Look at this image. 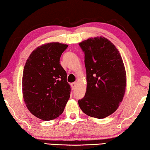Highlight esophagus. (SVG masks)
I'll list each match as a JSON object with an SVG mask.
<instances>
[{
    "label": "esophagus",
    "mask_w": 150,
    "mask_h": 150,
    "mask_svg": "<svg viewBox=\"0 0 150 150\" xmlns=\"http://www.w3.org/2000/svg\"><path fill=\"white\" fill-rule=\"evenodd\" d=\"M76 85H77V83H71V88L73 90V89H75V87H76Z\"/></svg>",
    "instance_id": "esophagus-1"
}]
</instances>
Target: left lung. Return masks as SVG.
<instances>
[{"label":"left lung","mask_w":150,"mask_h":150,"mask_svg":"<svg viewBox=\"0 0 150 150\" xmlns=\"http://www.w3.org/2000/svg\"><path fill=\"white\" fill-rule=\"evenodd\" d=\"M79 45L85 52L87 90L79 105L91 117L105 118L117 110L125 93L123 60L115 45L104 37L91 38Z\"/></svg>","instance_id":"obj_1"}]
</instances>
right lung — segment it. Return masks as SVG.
I'll use <instances>...</instances> for the list:
<instances>
[{"mask_svg":"<svg viewBox=\"0 0 150 150\" xmlns=\"http://www.w3.org/2000/svg\"><path fill=\"white\" fill-rule=\"evenodd\" d=\"M68 45L43 44L26 60L22 75V95L28 110L35 117L49 121L63 113L70 97L67 73L59 64Z\"/></svg>","mask_w":150,"mask_h":150,"instance_id":"add662e5","label":"right lung"}]
</instances>
